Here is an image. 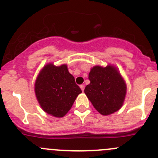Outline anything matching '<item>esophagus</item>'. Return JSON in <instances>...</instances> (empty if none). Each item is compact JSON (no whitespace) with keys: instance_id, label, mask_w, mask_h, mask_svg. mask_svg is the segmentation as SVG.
<instances>
[{"instance_id":"34e87169","label":"esophagus","mask_w":158,"mask_h":158,"mask_svg":"<svg viewBox=\"0 0 158 158\" xmlns=\"http://www.w3.org/2000/svg\"><path fill=\"white\" fill-rule=\"evenodd\" d=\"M80 88H81V89H82V91H84V89H85V86H84V85H80Z\"/></svg>"}]
</instances>
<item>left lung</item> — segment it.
I'll use <instances>...</instances> for the list:
<instances>
[{"label": "left lung", "instance_id": "left-lung-1", "mask_svg": "<svg viewBox=\"0 0 158 158\" xmlns=\"http://www.w3.org/2000/svg\"><path fill=\"white\" fill-rule=\"evenodd\" d=\"M90 83L84 93L94 108L102 115L116 112L124 104L127 93L126 82L117 67L95 65L89 73Z\"/></svg>", "mask_w": 158, "mask_h": 158}]
</instances>
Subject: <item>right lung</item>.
Instances as JSON below:
<instances>
[{"mask_svg": "<svg viewBox=\"0 0 158 158\" xmlns=\"http://www.w3.org/2000/svg\"><path fill=\"white\" fill-rule=\"evenodd\" d=\"M34 91L41 108L50 115L64 117L82 90L69 72L67 64L47 63L40 69Z\"/></svg>", "mask_w": 158, "mask_h": 158, "instance_id": "right-lung-1", "label": "right lung"}]
</instances>
